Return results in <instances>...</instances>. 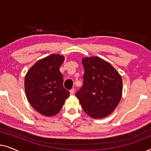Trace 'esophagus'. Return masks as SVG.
Listing matches in <instances>:
<instances>
[{
	"label": "esophagus",
	"mask_w": 151,
	"mask_h": 151,
	"mask_svg": "<svg viewBox=\"0 0 151 151\" xmlns=\"http://www.w3.org/2000/svg\"><path fill=\"white\" fill-rule=\"evenodd\" d=\"M74 92H75V90H74V88H72V89L70 90V94H71V96L74 95Z\"/></svg>",
	"instance_id": "obj_1"
}]
</instances>
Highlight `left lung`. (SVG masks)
<instances>
[{
  "label": "left lung",
  "mask_w": 151,
  "mask_h": 151,
  "mask_svg": "<svg viewBox=\"0 0 151 151\" xmlns=\"http://www.w3.org/2000/svg\"><path fill=\"white\" fill-rule=\"evenodd\" d=\"M83 84L76 96L84 112L93 118L110 115L118 105L122 79L115 68L98 57L82 59Z\"/></svg>",
  "instance_id": "8db88e82"
}]
</instances>
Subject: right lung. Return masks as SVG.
<instances>
[{
  "mask_svg": "<svg viewBox=\"0 0 151 151\" xmlns=\"http://www.w3.org/2000/svg\"><path fill=\"white\" fill-rule=\"evenodd\" d=\"M63 61V55L52 54L38 60L25 76L24 88L29 102L45 116L56 115L70 95L63 86V76L59 70Z\"/></svg>",
  "mask_w": 151,
  "mask_h": 151,
  "instance_id": "right-lung-1",
  "label": "right lung"
}]
</instances>
